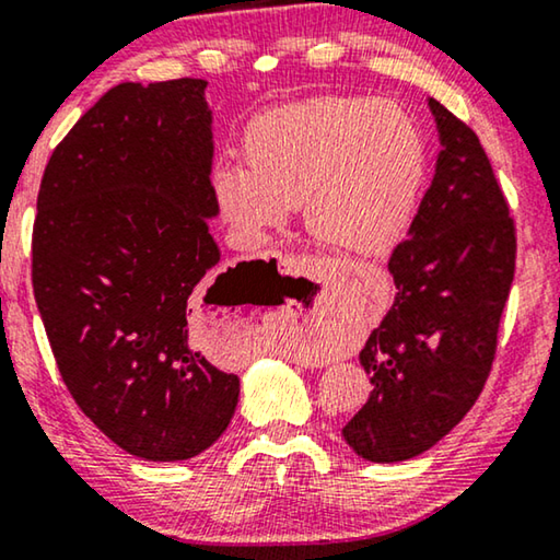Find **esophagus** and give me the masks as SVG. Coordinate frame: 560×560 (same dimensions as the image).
Listing matches in <instances>:
<instances>
[{
	"label": "esophagus",
	"instance_id": "34e87169",
	"mask_svg": "<svg viewBox=\"0 0 560 560\" xmlns=\"http://www.w3.org/2000/svg\"><path fill=\"white\" fill-rule=\"evenodd\" d=\"M312 271H314V269H312Z\"/></svg>",
	"mask_w": 560,
	"mask_h": 560
}]
</instances>
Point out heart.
<instances>
[{
    "label": "heart",
    "mask_w": 560,
    "mask_h": 560,
    "mask_svg": "<svg viewBox=\"0 0 560 560\" xmlns=\"http://www.w3.org/2000/svg\"><path fill=\"white\" fill-rule=\"evenodd\" d=\"M244 161L221 163L211 190L221 219L246 244L304 206V226L347 256L399 244L422 194L424 140L387 100L322 95L271 107L246 125Z\"/></svg>",
    "instance_id": "1"
}]
</instances>
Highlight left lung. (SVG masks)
Wrapping results in <instances>:
<instances>
[{
  "label": "left lung",
  "instance_id": "1",
  "mask_svg": "<svg viewBox=\"0 0 560 560\" xmlns=\"http://www.w3.org/2000/svg\"><path fill=\"white\" fill-rule=\"evenodd\" d=\"M440 153L407 238L389 256L395 302L360 364L372 392L341 435L370 463H402L470 412L495 357L515 226L480 140L435 97Z\"/></svg>",
  "mask_w": 560,
  "mask_h": 560
}]
</instances>
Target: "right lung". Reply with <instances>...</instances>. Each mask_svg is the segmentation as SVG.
I'll use <instances>...</instances> for the list:
<instances>
[{"mask_svg": "<svg viewBox=\"0 0 560 560\" xmlns=\"http://www.w3.org/2000/svg\"><path fill=\"white\" fill-rule=\"evenodd\" d=\"M206 85L107 90L49 158L32 231V287L67 389L115 445L153 463L211 447L241 389L198 349L203 304L241 296L238 266L211 277Z\"/></svg>", "mask_w": 560, "mask_h": 560, "instance_id": "obj_1", "label": "right lung"}]
</instances>
